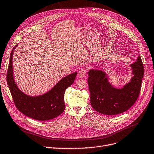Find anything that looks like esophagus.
I'll return each instance as SVG.
<instances>
[{
    "mask_svg": "<svg viewBox=\"0 0 154 154\" xmlns=\"http://www.w3.org/2000/svg\"><path fill=\"white\" fill-rule=\"evenodd\" d=\"M87 75V71L85 69H82L79 71V73L78 75L79 78H83L84 77H85Z\"/></svg>",
    "mask_w": 154,
    "mask_h": 154,
    "instance_id": "34e87169",
    "label": "esophagus"
}]
</instances>
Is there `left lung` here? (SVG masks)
I'll use <instances>...</instances> for the list:
<instances>
[{
    "mask_svg": "<svg viewBox=\"0 0 154 154\" xmlns=\"http://www.w3.org/2000/svg\"><path fill=\"white\" fill-rule=\"evenodd\" d=\"M133 77L131 81L121 89L112 87L108 82L106 73L91 70L88 79L92 108L99 113L116 115L129 109L137 100L141 89L144 66L140 56L130 65Z\"/></svg>",
    "mask_w": 154,
    "mask_h": 154,
    "instance_id": "obj_1",
    "label": "left lung"
}]
</instances>
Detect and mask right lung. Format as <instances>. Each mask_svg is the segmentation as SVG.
Listing matches in <instances>:
<instances>
[{
	"label": "right lung",
	"instance_id": "add662e5",
	"mask_svg": "<svg viewBox=\"0 0 154 154\" xmlns=\"http://www.w3.org/2000/svg\"><path fill=\"white\" fill-rule=\"evenodd\" d=\"M16 46L11 51L7 72V82L16 107L24 115L38 121H46L60 115L65 107L63 100L65 89L74 82L77 72L63 77L42 96L31 97L26 95L18 89L13 78L12 53Z\"/></svg>",
	"mask_w": 154,
	"mask_h": 154
}]
</instances>
